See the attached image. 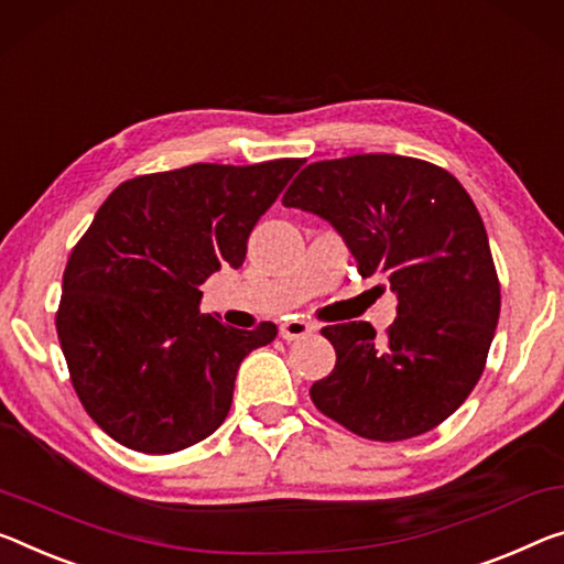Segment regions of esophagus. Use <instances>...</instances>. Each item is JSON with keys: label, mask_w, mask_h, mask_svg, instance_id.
<instances>
[{"label": "esophagus", "mask_w": 564, "mask_h": 564, "mask_svg": "<svg viewBox=\"0 0 564 564\" xmlns=\"http://www.w3.org/2000/svg\"><path fill=\"white\" fill-rule=\"evenodd\" d=\"M312 333H315V325L305 323V319H288V323L280 325V335L284 340H302V337Z\"/></svg>", "instance_id": "obj_1"}]
</instances>
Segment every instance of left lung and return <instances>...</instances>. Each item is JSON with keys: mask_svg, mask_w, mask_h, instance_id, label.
Instances as JSON below:
<instances>
[{"mask_svg": "<svg viewBox=\"0 0 564 564\" xmlns=\"http://www.w3.org/2000/svg\"><path fill=\"white\" fill-rule=\"evenodd\" d=\"M282 204L330 221L358 272L388 282L398 297L383 340L368 323L323 327L337 360L310 388L312 403L370 441L436 429L479 383L501 310L471 196L429 161L358 153L310 163Z\"/></svg>", "mask_w": 564, "mask_h": 564, "instance_id": "8db88e82", "label": "left lung"}]
</instances>
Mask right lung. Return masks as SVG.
Listing matches in <instances>:
<instances>
[{"instance_id": "obj_1", "label": "right lung", "mask_w": 564, "mask_h": 564, "mask_svg": "<svg viewBox=\"0 0 564 564\" xmlns=\"http://www.w3.org/2000/svg\"><path fill=\"white\" fill-rule=\"evenodd\" d=\"M302 159L194 166L120 184L77 241L55 315L90 419L133 452L173 454L212 436L241 360L276 337L202 315L204 284L241 267L247 239Z\"/></svg>"}]
</instances>
